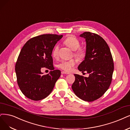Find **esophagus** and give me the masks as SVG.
<instances>
[{"instance_id": "obj_1", "label": "esophagus", "mask_w": 130, "mask_h": 130, "mask_svg": "<svg viewBox=\"0 0 130 130\" xmlns=\"http://www.w3.org/2000/svg\"><path fill=\"white\" fill-rule=\"evenodd\" d=\"M61 73L62 74H69V73H67V72H65V71H62L61 72Z\"/></svg>"}]
</instances>
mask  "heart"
<instances>
[{
	"mask_svg": "<svg viewBox=\"0 0 130 130\" xmlns=\"http://www.w3.org/2000/svg\"><path fill=\"white\" fill-rule=\"evenodd\" d=\"M64 43L68 46L72 50H76L74 53L75 56L79 59H83L86 55V51L83 48H79L80 43L79 41L74 36H70L66 38L64 41ZM58 52V45H55L52 51V56L54 58L57 57ZM76 64L75 60L72 59L69 60L62 61L59 64V68L66 72L71 71L73 67Z\"/></svg>",
	"mask_w": 130,
	"mask_h": 130,
	"instance_id": "heart-1",
	"label": "heart"
}]
</instances>
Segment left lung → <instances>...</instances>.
I'll return each instance as SVG.
<instances>
[{
	"mask_svg": "<svg viewBox=\"0 0 130 130\" xmlns=\"http://www.w3.org/2000/svg\"><path fill=\"white\" fill-rule=\"evenodd\" d=\"M85 38L86 51L85 59L78 66L88 77L74 74L72 86L74 93L85 101L92 102L101 98L108 89L114 69L111 53L107 42L96 34L84 32L80 35Z\"/></svg>",
	"mask_w": 130,
	"mask_h": 130,
	"instance_id": "8db88e82",
	"label": "left lung"
}]
</instances>
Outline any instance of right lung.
<instances>
[{"label":"right lung","instance_id":"obj_1","mask_svg":"<svg viewBox=\"0 0 130 130\" xmlns=\"http://www.w3.org/2000/svg\"><path fill=\"white\" fill-rule=\"evenodd\" d=\"M62 35L44 34L32 37L23 45L15 64L17 83L23 95L30 100L39 101L52 91L61 72L54 70L52 51ZM52 70L43 75L40 70Z\"/></svg>","mask_w":130,"mask_h":130}]
</instances>
